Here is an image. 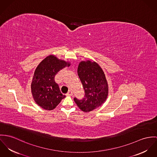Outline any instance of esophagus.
<instances>
[{
    "label": "esophagus",
    "instance_id": "34e87169",
    "mask_svg": "<svg viewBox=\"0 0 157 157\" xmlns=\"http://www.w3.org/2000/svg\"><path fill=\"white\" fill-rule=\"evenodd\" d=\"M73 95V92L70 90L67 93V96H72Z\"/></svg>",
    "mask_w": 157,
    "mask_h": 157
}]
</instances>
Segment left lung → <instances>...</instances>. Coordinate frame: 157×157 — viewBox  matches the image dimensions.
Listing matches in <instances>:
<instances>
[{"label":"left lung","instance_id":"1","mask_svg":"<svg viewBox=\"0 0 157 157\" xmlns=\"http://www.w3.org/2000/svg\"><path fill=\"white\" fill-rule=\"evenodd\" d=\"M78 74L85 91L82 100L74 98L81 110L87 113L101 106L108 95V84L101 66L92 60L82 61L78 67Z\"/></svg>","mask_w":157,"mask_h":157}]
</instances>
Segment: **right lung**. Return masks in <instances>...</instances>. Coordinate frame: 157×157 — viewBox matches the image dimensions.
<instances>
[{
    "label": "right lung",
    "mask_w": 157,
    "mask_h": 157,
    "mask_svg": "<svg viewBox=\"0 0 157 157\" xmlns=\"http://www.w3.org/2000/svg\"><path fill=\"white\" fill-rule=\"evenodd\" d=\"M70 64V62L51 55L38 65L31 87L33 99L38 106L46 110H52L66 97L61 93L54 78L59 70Z\"/></svg>",
    "instance_id": "add662e5"
}]
</instances>
